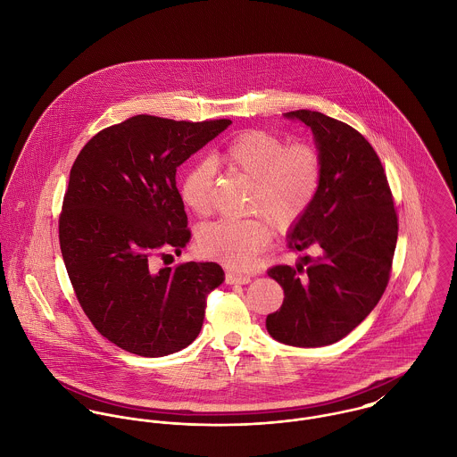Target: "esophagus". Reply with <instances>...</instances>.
<instances>
[{"mask_svg":"<svg viewBox=\"0 0 457 457\" xmlns=\"http://www.w3.org/2000/svg\"><path fill=\"white\" fill-rule=\"evenodd\" d=\"M225 281H227L228 285H246V283H250V281H252V278H250V276H246V274L227 272V274H225Z\"/></svg>","mask_w":457,"mask_h":457,"instance_id":"esophagus-1","label":"esophagus"}]
</instances>
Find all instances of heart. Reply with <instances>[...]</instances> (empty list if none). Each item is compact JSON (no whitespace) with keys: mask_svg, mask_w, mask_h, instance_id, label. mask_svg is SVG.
<instances>
[{"mask_svg":"<svg viewBox=\"0 0 457 457\" xmlns=\"http://www.w3.org/2000/svg\"><path fill=\"white\" fill-rule=\"evenodd\" d=\"M218 162L253 181L248 211L265 215L278 230H288L310 211L322 185V156L312 142L288 144L281 135L246 130L236 135L220 153ZM214 163L198 160L179 183L185 205L207 214L212 204ZM272 239L269 221L261 216L221 218L196 232L200 255L232 269H248Z\"/></svg>","mask_w":457,"mask_h":457,"instance_id":"obj_1","label":"heart"}]
</instances>
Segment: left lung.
Wrapping results in <instances>:
<instances>
[{"label": "left lung", "instance_id": "1", "mask_svg": "<svg viewBox=\"0 0 457 457\" xmlns=\"http://www.w3.org/2000/svg\"><path fill=\"white\" fill-rule=\"evenodd\" d=\"M310 127L322 156V185L288 234L294 252L315 250L297 267L274 265L285 299L265 320L285 345L315 348L339 341L382 299L397 241L389 181L373 145L350 125L317 111H294Z\"/></svg>", "mask_w": 457, "mask_h": 457}]
</instances>
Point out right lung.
<instances>
[{
  "label": "right lung",
  "mask_w": 457,
  "mask_h": 457,
  "mask_svg": "<svg viewBox=\"0 0 457 457\" xmlns=\"http://www.w3.org/2000/svg\"><path fill=\"white\" fill-rule=\"evenodd\" d=\"M228 125L138 114L91 137L71 165L60 214L66 272L91 324L130 353L187 348L223 281L214 262L156 269L154 259L192 237L178 167Z\"/></svg>",
  "instance_id": "add662e5"
}]
</instances>
